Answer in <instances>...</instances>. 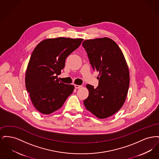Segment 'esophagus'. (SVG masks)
Returning <instances> with one entry per match:
<instances>
[{
  "mask_svg": "<svg viewBox=\"0 0 159 159\" xmlns=\"http://www.w3.org/2000/svg\"><path fill=\"white\" fill-rule=\"evenodd\" d=\"M75 87L76 89H79L80 88L82 87V85H78V84H75Z\"/></svg>",
  "mask_w": 159,
  "mask_h": 159,
  "instance_id": "1",
  "label": "esophagus"
}]
</instances>
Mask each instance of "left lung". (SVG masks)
Instances as JSON below:
<instances>
[{
    "label": "left lung",
    "instance_id": "8db88e82",
    "mask_svg": "<svg viewBox=\"0 0 159 159\" xmlns=\"http://www.w3.org/2000/svg\"><path fill=\"white\" fill-rule=\"evenodd\" d=\"M93 70L99 72L98 86L88 84L86 108L99 119H106L123 105L129 86V71L121 49L108 38L86 40L82 43Z\"/></svg>",
    "mask_w": 159,
    "mask_h": 159
}]
</instances>
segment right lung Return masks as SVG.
Returning <instances> with one entry per match:
<instances>
[{
    "instance_id": "right-lung-1",
    "label": "right lung",
    "mask_w": 159,
    "mask_h": 159,
    "mask_svg": "<svg viewBox=\"0 0 159 159\" xmlns=\"http://www.w3.org/2000/svg\"><path fill=\"white\" fill-rule=\"evenodd\" d=\"M83 39L58 38L40 42L31 55L25 73V87L36 109L49 114L60 109L75 86L58 79L68 55Z\"/></svg>"
}]
</instances>
